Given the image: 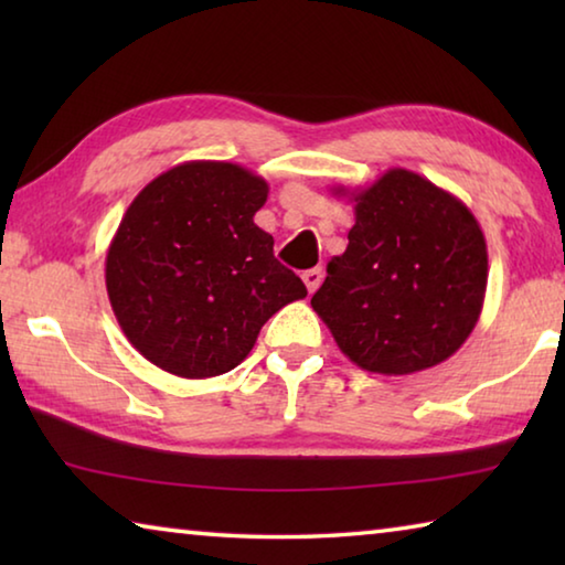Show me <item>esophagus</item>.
Instances as JSON below:
<instances>
[{
	"instance_id": "1",
	"label": "esophagus",
	"mask_w": 565,
	"mask_h": 565,
	"mask_svg": "<svg viewBox=\"0 0 565 565\" xmlns=\"http://www.w3.org/2000/svg\"><path fill=\"white\" fill-rule=\"evenodd\" d=\"M301 279H303V284H306V289H309V294H313V291H317L319 286H321V281H323V271L317 266V269L303 271Z\"/></svg>"
}]
</instances>
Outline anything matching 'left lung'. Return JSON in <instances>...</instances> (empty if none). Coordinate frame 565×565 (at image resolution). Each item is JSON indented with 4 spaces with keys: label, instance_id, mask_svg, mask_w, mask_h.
I'll list each match as a JSON object with an SVG mask.
<instances>
[{
    "label": "left lung",
    "instance_id": "8db88e82",
    "mask_svg": "<svg viewBox=\"0 0 565 565\" xmlns=\"http://www.w3.org/2000/svg\"><path fill=\"white\" fill-rule=\"evenodd\" d=\"M333 194L353 202L356 224L311 306L337 347L384 376L454 356L481 317L489 281V252L471 209L398 167L366 189L333 186Z\"/></svg>",
    "mask_w": 565,
    "mask_h": 565
}]
</instances>
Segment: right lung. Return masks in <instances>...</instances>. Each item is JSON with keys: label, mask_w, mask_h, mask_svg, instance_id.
Instances as JSON below:
<instances>
[{"label": "right lung", "mask_w": 565, "mask_h": 565, "mask_svg": "<svg viewBox=\"0 0 565 565\" xmlns=\"http://www.w3.org/2000/svg\"><path fill=\"white\" fill-rule=\"evenodd\" d=\"M269 184L232 161H184L139 191L107 252L124 337L181 379L238 366L266 321L306 296L254 224Z\"/></svg>", "instance_id": "add662e5"}]
</instances>
